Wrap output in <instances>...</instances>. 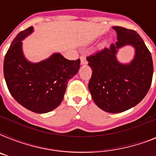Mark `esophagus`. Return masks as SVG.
<instances>
[{
  "instance_id": "34e87169",
  "label": "esophagus",
  "mask_w": 156,
  "mask_h": 156,
  "mask_svg": "<svg viewBox=\"0 0 156 156\" xmlns=\"http://www.w3.org/2000/svg\"><path fill=\"white\" fill-rule=\"evenodd\" d=\"M80 60L82 65H86V64H87V59H86V57L84 56H81Z\"/></svg>"
}]
</instances>
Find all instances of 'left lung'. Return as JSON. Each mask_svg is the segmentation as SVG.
<instances>
[{
  "mask_svg": "<svg viewBox=\"0 0 156 156\" xmlns=\"http://www.w3.org/2000/svg\"><path fill=\"white\" fill-rule=\"evenodd\" d=\"M118 41L87 57L92 74L88 87L94 102L108 112L117 113L142 101L150 89L153 76L151 54L135 30L113 27ZM130 44L136 48L135 59L128 65L116 61V50Z\"/></svg>",
  "mask_w": 156,
  "mask_h": 156,
  "instance_id": "obj_1",
  "label": "left lung"
}]
</instances>
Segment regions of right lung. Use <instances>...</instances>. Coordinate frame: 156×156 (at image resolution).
I'll return each instance as SVG.
<instances>
[{"label":"right lung","mask_w":156,"mask_h":156,"mask_svg":"<svg viewBox=\"0 0 156 156\" xmlns=\"http://www.w3.org/2000/svg\"><path fill=\"white\" fill-rule=\"evenodd\" d=\"M33 27L13 40L4 61V76L9 92L21 105L36 113L52 111L63 100L68 80L78 73L80 59L69 61L60 53L40 63L28 62L22 52V40Z\"/></svg>","instance_id":"1"}]
</instances>
